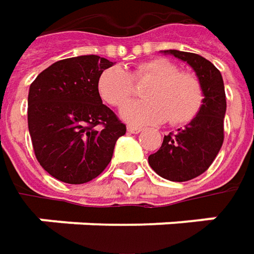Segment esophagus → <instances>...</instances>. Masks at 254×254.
I'll use <instances>...</instances> for the list:
<instances>
[{
    "label": "esophagus",
    "mask_w": 254,
    "mask_h": 254,
    "mask_svg": "<svg viewBox=\"0 0 254 254\" xmlns=\"http://www.w3.org/2000/svg\"><path fill=\"white\" fill-rule=\"evenodd\" d=\"M127 131L130 134H138L141 131V127H137V126H127Z\"/></svg>",
    "instance_id": "1"
}]
</instances>
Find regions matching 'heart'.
I'll return each instance as SVG.
<instances>
[{
  "mask_svg": "<svg viewBox=\"0 0 254 254\" xmlns=\"http://www.w3.org/2000/svg\"><path fill=\"white\" fill-rule=\"evenodd\" d=\"M144 79H152L142 90L145 99L132 100L120 110L126 122L157 124L170 119L174 124H185L200 110L203 92L199 80L190 73H180L177 64L161 58L137 64L130 73L122 66L107 67L97 79V90L104 102L119 107L132 96V80Z\"/></svg>",
  "mask_w": 254,
  "mask_h": 254,
  "instance_id": "obj_1",
  "label": "heart"
}]
</instances>
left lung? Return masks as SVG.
I'll return each instance as SVG.
<instances>
[{"label": "left lung", "instance_id": "left-lung-1", "mask_svg": "<svg viewBox=\"0 0 254 254\" xmlns=\"http://www.w3.org/2000/svg\"><path fill=\"white\" fill-rule=\"evenodd\" d=\"M192 67L199 80L203 102L198 114L184 128L164 135L160 150L148 164L160 177L184 182L199 177L210 167L223 144L226 96L220 72L203 56L177 49L162 51Z\"/></svg>", "mask_w": 254, "mask_h": 254}]
</instances>
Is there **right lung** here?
Here are the masks:
<instances>
[{
	"mask_svg": "<svg viewBox=\"0 0 254 254\" xmlns=\"http://www.w3.org/2000/svg\"><path fill=\"white\" fill-rule=\"evenodd\" d=\"M113 64L97 55L69 58L46 67L29 86L28 128L35 155L56 180H94L126 134V126L97 90L99 76Z\"/></svg>",
	"mask_w": 254,
	"mask_h": 254,
	"instance_id": "1",
	"label": "right lung"
}]
</instances>
